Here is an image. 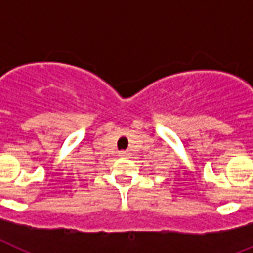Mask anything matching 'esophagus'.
<instances>
[{
	"instance_id": "esophagus-1",
	"label": "esophagus",
	"mask_w": 253,
	"mask_h": 253,
	"mask_svg": "<svg viewBox=\"0 0 253 253\" xmlns=\"http://www.w3.org/2000/svg\"><path fill=\"white\" fill-rule=\"evenodd\" d=\"M128 152H127V151H121V152H119V156H121V158H126V156H128Z\"/></svg>"
}]
</instances>
